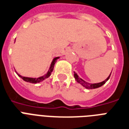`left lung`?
<instances>
[{
  "instance_id": "obj_1",
  "label": "left lung",
  "mask_w": 129,
  "mask_h": 129,
  "mask_svg": "<svg viewBox=\"0 0 129 129\" xmlns=\"http://www.w3.org/2000/svg\"><path fill=\"white\" fill-rule=\"evenodd\" d=\"M110 75H111V74L109 75V77H107L105 81H103V82H102L97 83V84H88V83H87V82H86L85 81H84V80L81 79V78H79V76L77 75V73H75L74 72V77H75V80L77 81V82H78L79 84L82 85L83 86L85 87V88L87 89H94V88H99V87L102 86L104 84H105L107 80L109 79Z\"/></svg>"
}]
</instances>
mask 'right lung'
Segmentation results:
<instances>
[{"label":"right lung","instance_id":"right-lung-1","mask_svg":"<svg viewBox=\"0 0 129 129\" xmlns=\"http://www.w3.org/2000/svg\"><path fill=\"white\" fill-rule=\"evenodd\" d=\"M59 57H56V58H54V60H52V64H51V65H50V69L48 71V72L44 75L43 76H41V77H39L38 78H32V77H23L22 75H20V74H18L17 72L16 73L17 74V75L20 77L22 78L23 80H24L25 82H30V83H32V84H37V83H39V82H42L43 81L44 79H45L47 77H49L51 75V73H52V71L54 70V64L56 62V60L57 59H58Z\"/></svg>","mask_w":129,"mask_h":129}]
</instances>
